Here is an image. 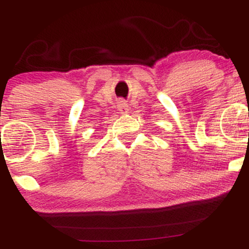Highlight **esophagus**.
Wrapping results in <instances>:
<instances>
[{
  "label": "esophagus",
  "mask_w": 249,
  "mask_h": 249,
  "mask_svg": "<svg viewBox=\"0 0 249 249\" xmlns=\"http://www.w3.org/2000/svg\"><path fill=\"white\" fill-rule=\"evenodd\" d=\"M118 109H119L120 113L123 114L127 113V111H129V105L126 104V101L125 100L118 101Z\"/></svg>",
  "instance_id": "obj_1"
}]
</instances>
